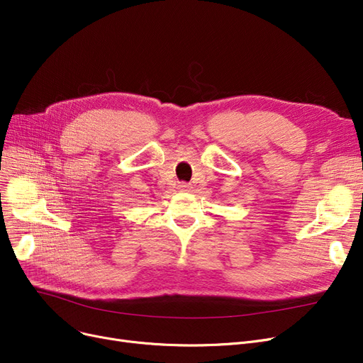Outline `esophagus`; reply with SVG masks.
Instances as JSON below:
<instances>
[{
  "mask_svg": "<svg viewBox=\"0 0 363 363\" xmlns=\"http://www.w3.org/2000/svg\"><path fill=\"white\" fill-rule=\"evenodd\" d=\"M179 188H181V189H189V188H191V185H189L188 182H181V184H179Z\"/></svg>",
  "mask_w": 363,
  "mask_h": 363,
  "instance_id": "obj_1",
  "label": "esophagus"
}]
</instances>
